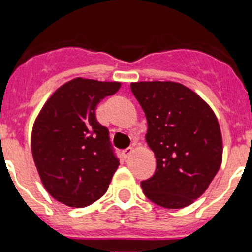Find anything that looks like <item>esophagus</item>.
Returning <instances> with one entry per match:
<instances>
[{"label": "esophagus", "instance_id": "1", "mask_svg": "<svg viewBox=\"0 0 252 252\" xmlns=\"http://www.w3.org/2000/svg\"><path fill=\"white\" fill-rule=\"evenodd\" d=\"M133 153V149L132 148H127V149H125L124 151H122V157L125 158V159H127L128 157H130L131 154Z\"/></svg>", "mask_w": 252, "mask_h": 252}]
</instances>
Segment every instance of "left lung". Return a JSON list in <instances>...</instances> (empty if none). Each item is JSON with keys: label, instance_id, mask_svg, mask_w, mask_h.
I'll use <instances>...</instances> for the list:
<instances>
[{"label": "left lung", "instance_id": "1", "mask_svg": "<svg viewBox=\"0 0 252 252\" xmlns=\"http://www.w3.org/2000/svg\"><path fill=\"white\" fill-rule=\"evenodd\" d=\"M148 121L146 142L157 158L144 194L164 208L192 204L207 190L222 162V135L212 108L175 82L131 83Z\"/></svg>", "mask_w": 252, "mask_h": 252}]
</instances>
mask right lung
Masks as SVG:
<instances>
[{
    "mask_svg": "<svg viewBox=\"0 0 252 252\" xmlns=\"http://www.w3.org/2000/svg\"><path fill=\"white\" fill-rule=\"evenodd\" d=\"M120 82L74 78L59 87L34 122L31 151L46 192L60 203L83 208L107 192L120 165L95 107Z\"/></svg>",
    "mask_w": 252,
    "mask_h": 252,
    "instance_id": "obj_1",
    "label": "right lung"
}]
</instances>
